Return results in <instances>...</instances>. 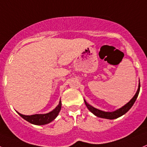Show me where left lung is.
I'll return each instance as SVG.
<instances>
[{"label": "left lung", "mask_w": 147, "mask_h": 147, "mask_svg": "<svg viewBox=\"0 0 147 147\" xmlns=\"http://www.w3.org/2000/svg\"><path fill=\"white\" fill-rule=\"evenodd\" d=\"M139 91H140V82L139 84V88H138V90L136 92V93L135 94V95L134 96L132 99L128 102L127 104H125V105L123 106L121 108L118 109L115 111L113 112H105L102 111V110H98V109L95 108V107H92V105L88 104L87 102H86V100H84L85 105H86V107L89 109V111L92 112L94 115H95L97 117H99V118H106V119H115V118H118L119 117L122 116L123 115L125 114L131 108V107L133 106V105L134 104L137 98L138 95H139Z\"/></svg>", "instance_id": "obj_1"}]
</instances>
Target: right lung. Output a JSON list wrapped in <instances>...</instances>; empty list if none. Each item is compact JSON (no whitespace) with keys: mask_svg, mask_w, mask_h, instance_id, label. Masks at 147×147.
<instances>
[{"mask_svg":"<svg viewBox=\"0 0 147 147\" xmlns=\"http://www.w3.org/2000/svg\"><path fill=\"white\" fill-rule=\"evenodd\" d=\"M61 101H60L58 105L53 111L46 113V114H35L32 115H24L21 114L18 112L17 113L22 118H23L24 119L26 120V121L29 122L30 123L41 125H45V124L49 123L52 122L53 120H55V118L58 116L59 112L61 111Z\"/></svg>","mask_w":147,"mask_h":147,"instance_id":"add662e5","label":"right lung"}]
</instances>
